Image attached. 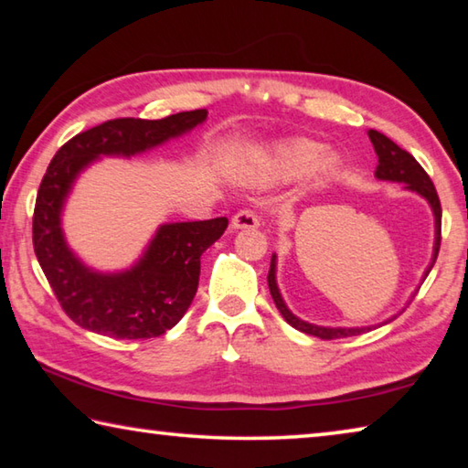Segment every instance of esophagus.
<instances>
[{"label":"esophagus","mask_w":468,"mask_h":468,"mask_svg":"<svg viewBox=\"0 0 468 468\" xmlns=\"http://www.w3.org/2000/svg\"><path fill=\"white\" fill-rule=\"evenodd\" d=\"M231 227L233 229H256V227H260V218L256 212L245 208V210L237 212V215L231 218Z\"/></svg>","instance_id":"34e87169"}]
</instances>
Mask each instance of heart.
Wrapping results in <instances>:
<instances>
[{"instance_id": "1", "label": "heart", "mask_w": 468, "mask_h": 468, "mask_svg": "<svg viewBox=\"0 0 468 468\" xmlns=\"http://www.w3.org/2000/svg\"><path fill=\"white\" fill-rule=\"evenodd\" d=\"M324 146L314 140H291L276 146L271 154L262 158L258 176L264 179L299 177L320 163ZM332 167V158H324L322 169Z\"/></svg>"}]
</instances>
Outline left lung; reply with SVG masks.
Returning <instances> with one entry per match:
<instances>
[{
  "label": "left lung",
  "instance_id": "1",
  "mask_svg": "<svg viewBox=\"0 0 468 468\" xmlns=\"http://www.w3.org/2000/svg\"><path fill=\"white\" fill-rule=\"evenodd\" d=\"M367 136L371 140V144H374L376 154H378L376 177L405 184L407 189H413V192L421 194L425 200L431 204L433 215H435V248H433V262H435V258H438V251H440V241H441V206H440V197H438V192H435L433 181L430 179V176H427L421 165L415 161L413 154H409L407 150H402L399 144H394V142L390 138H386L384 133L369 130ZM433 262L430 266V271L433 268ZM430 271L425 272V276L430 274ZM274 272H276V256H272V260H271V271H268V289H271V295L274 299L276 307H279V312L282 314V318L287 320L295 330H301V332H305V335L318 336L324 340L357 336V335H363V332L371 330V326L369 328H324V326H314V324L299 320L297 315H292L287 310V305H284L279 287H276ZM392 320H388V322H392Z\"/></svg>",
  "mask_w": 468,
  "mask_h": 468
}]
</instances>
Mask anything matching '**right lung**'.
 <instances>
[{
  "instance_id": "add662e5",
  "label": "right lung",
  "mask_w": 468,
  "mask_h": 468,
  "mask_svg": "<svg viewBox=\"0 0 468 468\" xmlns=\"http://www.w3.org/2000/svg\"><path fill=\"white\" fill-rule=\"evenodd\" d=\"M206 109L163 120L120 117L76 133L47 167L33 215L38 264L68 318L97 335L154 338L184 318L200 281V256L225 233L227 217L158 229L140 262L120 274L92 272L66 245L61 208L74 179L101 154L132 156L196 128Z\"/></svg>"
}]
</instances>
